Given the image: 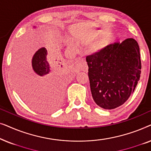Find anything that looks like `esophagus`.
<instances>
[{
	"mask_svg": "<svg viewBox=\"0 0 151 151\" xmlns=\"http://www.w3.org/2000/svg\"><path fill=\"white\" fill-rule=\"evenodd\" d=\"M80 67H81L82 71L87 72V71H88V68H87V66L86 65L85 63H83V62H81V63H80Z\"/></svg>",
	"mask_w": 151,
	"mask_h": 151,
	"instance_id": "obj_1",
	"label": "esophagus"
}]
</instances>
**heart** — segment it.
I'll use <instances>...</instances> for the list:
<instances>
[{"mask_svg": "<svg viewBox=\"0 0 151 151\" xmlns=\"http://www.w3.org/2000/svg\"><path fill=\"white\" fill-rule=\"evenodd\" d=\"M69 46H70V47H74V45L72 44L71 42H69Z\"/></svg>", "mask_w": 151, "mask_h": 151, "instance_id": "b5f03b06", "label": "heart"}]
</instances>
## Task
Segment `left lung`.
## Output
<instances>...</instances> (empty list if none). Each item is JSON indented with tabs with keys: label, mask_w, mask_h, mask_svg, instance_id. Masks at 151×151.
I'll use <instances>...</instances> for the list:
<instances>
[{
	"label": "left lung",
	"mask_w": 151,
	"mask_h": 151,
	"mask_svg": "<svg viewBox=\"0 0 151 151\" xmlns=\"http://www.w3.org/2000/svg\"><path fill=\"white\" fill-rule=\"evenodd\" d=\"M92 97L97 105L113 109L134 92L141 74L139 47L135 39L110 44L86 56Z\"/></svg>",
	"instance_id": "8db88e82"
}]
</instances>
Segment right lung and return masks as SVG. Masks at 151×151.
I'll list each match as a JSON object with an SVG mask.
<instances>
[{
    "label": "right lung",
    "mask_w": 151,
    "mask_h": 151,
    "mask_svg": "<svg viewBox=\"0 0 151 151\" xmlns=\"http://www.w3.org/2000/svg\"><path fill=\"white\" fill-rule=\"evenodd\" d=\"M32 65L20 93L24 102L35 110L53 112L63 102L65 63L53 51L42 47L33 56Z\"/></svg>",
    "instance_id": "obj_1"
}]
</instances>
